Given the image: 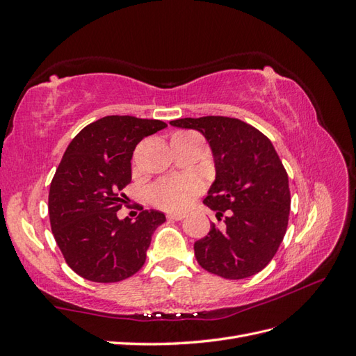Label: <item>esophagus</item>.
I'll return each instance as SVG.
<instances>
[{
	"instance_id": "esophagus-1",
	"label": "esophagus",
	"mask_w": 356,
	"mask_h": 356,
	"mask_svg": "<svg viewBox=\"0 0 356 356\" xmlns=\"http://www.w3.org/2000/svg\"><path fill=\"white\" fill-rule=\"evenodd\" d=\"M170 220H184L185 213H168Z\"/></svg>"
}]
</instances>
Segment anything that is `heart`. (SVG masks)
I'll list each match as a JSON object with an SVG mask.
<instances>
[{
    "label": "heart",
    "instance_id": "1",
    "mask_svg": "<svg viewBox=\"0 0 356 356\" xmlns=\"http://www.w3.org/2000/svg\"><path fill=\"white\" fill-rule=\"evenodd\" d=\"M202 181L195 176L163 179L148 189L152 202L165 211H181L202 191Z\"/></svg>",
    "mask_w": 356,
    "mask_h": 356
}]
</instances>
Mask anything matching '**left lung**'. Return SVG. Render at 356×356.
I'll return each mask as SVG.
<instances>
[{
	"mask_svg": "<svg viewBox=\"0 0 356 356\" xmlns=\"http://www.w3.org/2000/svg\"><path fill=\"white\" fill-rule=\"evenodd\" d=\"M172 127L200 131L211 147L216 180L203 203L222 217L194 244L200 267L225 279L259 273L276 254L290 216L288 176L271 140L241 120L180 118Z\"/></svg>",
	"mask_w": 356,
	"mask_h": 356,
	"instance_id": "obj_1",
	"label": "left lung"
}]
</instances>
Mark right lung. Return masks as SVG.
<instances>
[{"label":"right lung","instance_id":"add662e5","mask_svg":"<svg viewBox=\"0 0 356 356\" xmlns=\"http://www.w3.org/2000/svg\"><path fill=\"white\" fill-rule=\"evenodd\" d=\"M167 127L159 120L111 115L74 138L56 170L48 195L49 222L66 264L92 282L111 284L144 266L161 211L120 220V191L131 180V156L145 136Z\"/></svg>","mask_w":356,"mask_h":356}]
</instances>
